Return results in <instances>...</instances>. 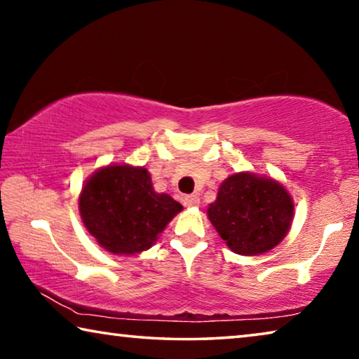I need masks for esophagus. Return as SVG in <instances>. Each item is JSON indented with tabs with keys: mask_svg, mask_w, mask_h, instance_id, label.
<instances>
[{
	"mask_svg": "<svg viewBox=\"0 0 359 359\" xmlns=\"http://www.w3.org/2000/svg\"><path fill=\"white\" fill-rule=\"evenodd\" d=\"M184 201H185L187 206L195 208V206H198V204H200V196H198L196 193H193V195H187Z\"/></svg>",
	"mask_w": 359,
	"mask_h": 359,
	"instance_id": "esophagus-1",
	"label": "esophagus"
}]
</instances>
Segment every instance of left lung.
<instances>
[{"instance_id": "left-lung-1", "label": "left lung", "mask_w": 359, "mask_h": 359, "mask_svg": "<svg viewBox=\"0 0 359 359\" xmlns=\"http://www.w3.org/2000/svg\"><path fill=\"white\" fill-rule=\"evenodd\" d=\"M294 201L280 182L238 172L222 182L208 217L233 252L259 255L278 246L292 224Z\"/></svg>"}]
</instances>
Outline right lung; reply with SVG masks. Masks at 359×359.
Wrapping results in <instances>:
<instances>
[{"label": "right lung", "mask_w": 359, "mask_h": 359, "mask_svg": "<svg viewBox=\"0 0 359 359\" xmlns=\"http://www.w3.org/2000/svg\"><path fill=\"white\" fill-rule=\"evenodd\" d=\"M182 209L166 193L153 190L149 170L129 164L95 170L79 195L84 226L102 248L119 255L150 249Z\"/></svg>", "instance_id": "1"}]
</instances>
